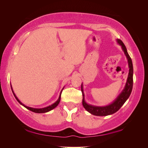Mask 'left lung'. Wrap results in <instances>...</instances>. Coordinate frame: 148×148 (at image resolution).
I'll use <instances>...</instances> for the list:
<instances>
[{
    "label": "left lung",
    "instance_id": "8db88e82",
    "mask_svg": "<svg viewBox=\"0 0 148 148\" xmlns=\"http://www.w3.org/2000/svg\"><path fill=\"white\" fill-rule=\"evenodd\" d=\"M117 42L122 46L123 51L125 53V56H126L128 62V66H129V73L128 77L127 78V81L125 87L122 93L118 96V97L116 99V100L109 106H107L105 107H97V106H93L91 105H89L85 102L84 100V93L83 92V86L82 84V91L83 95V101L82 104L84 107V108L86 109L89 113L94 115L96 116H106L110 114H113L115 113L116 112L118 111L122 107L124 103L126 102L128 98L129 97L130 95L132 92V88H133V64L132 60L131 59V57H130L129 54L127 52V48L125 47L123 42L121 41L120 39H117Z\"/></svg>",
    "mask_w": 148,
    "mask_h": 148
}]
</instances>
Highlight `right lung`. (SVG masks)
<instances>
[{"label":"right lung","mask_w":148,"mask_h":148,"mask_svg":"<svg viewBox=\"0 0 148 148\" xmlns=\"http://www.w3.org/2000/svg\"><path fill=\"white\" fill-rule=\"evenodd\" d=\"M62 90H63V89H62ZM62 91H61V92H60V96H59V99H58V100L54 103V104H52L51 106H48V107H44V108H42V109H35V108H32V107H27V106H25L23 104H22V103L18 100V98L16 97V96H15V95L14 94V92H13V91H12V92H13V95H14L15 97L16 98V99L17 100L18 102L20 103V104H21L22 106H24L25 107H26V108L27 109H28V110H31V111H32V112H35V113H45V112H47L52 110L53 109H54L55 107H56L58 106V104H59L60 101V97H61Z\"/></svg>","instance_id":"right-lung-1"}]
</instances>
